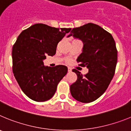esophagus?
<instances>
[{
    "label": "esophagus",
    "mask_w": 131,
    "mask_h": 131,
    "mask_svg": "<svg viewBox=\"0 0 131 131\" xmlns=\"http://www.w3.org/2000/svg\"><path fill=\"white\" fill-rule=\"evenodd\" d=\"M68 72H71V71H72V69H71V68H70V67H68Z\"/></svg>",
    "instance_id": "1"
}]
</instances>
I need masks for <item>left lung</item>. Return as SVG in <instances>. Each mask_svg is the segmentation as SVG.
<instances>
[{
	"label": "left lung",
	"instance_id": "left-lung-1",
	"mask_svg": "<svg viewBox=\"0 0 131 131\" xmlns=\"http://www.w3.org/2000/svg\"><path fill=\"white\" fill-rule=\"evenodd\" d=\"M72 35L83 41V52L77 62L80 66L86 67L89 73L83 75L73 69L77 79L70 86V92L77 101L91 102L104 93L115 74L117 62L115 42L110 33L92 23L73 28L68 37Z\"/></svg>",
	"mask_w": 131,
	"mask_h": 131
}]
</instances>
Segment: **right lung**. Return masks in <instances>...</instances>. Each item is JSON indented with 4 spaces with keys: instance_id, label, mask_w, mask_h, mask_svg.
I'll return each mask as SVG.
<instances>
[{
    "instance_id": "obj_1",
    "label": "right lung",
    "mask_w": 131,
    "mask_h": 131,
    "mask_svg": "<svg viewBox=\"0 0 131 131\" xmlns=\"http://www.w3.org/2000/svg\"><path fill=\"white\" fill-rule=\"evenodd\" d=\"M71 28H55L42 24L31 25L18 36L12 48V70L27 96L45 102L54 96L68 68L44 66L47 56L55 55L57 45Z\"/></svg>"
}]
</instances>
